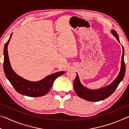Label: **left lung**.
Instances as JSON below:
<instances>
[{"label": "left lung", "instance_id": "1", "mask_svg": "<svg viewBox=\"0 0 129 129\" xmlns=\"http://www.w3.org/2000/svg\"><path fill=\"white\" fill-rule=\"evenodd\" d=\"M111 33L116 38L118 41L120 43L119 36L118 35L116 31L114 29L111 30ZM122 47L123 52H122V54L121 69H120L119 73L118 75L117 76V77L115 78V80L110 84L108 85V86L97 89H89L84 86L81 83L78 74L76 73V77L75 81H74L73 87L76 94L80 97L89 101L96 102L107 99L114 93V91L117 89L119 83L123 79V77L125 75L126 67L125 61H124L125 51H124L123 47L122 45Z\"/></svg>", "mask_w": 129, "mask_h": 129}]
</instances>
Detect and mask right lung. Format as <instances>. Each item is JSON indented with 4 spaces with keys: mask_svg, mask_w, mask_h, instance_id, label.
<instances>
[{
    "mask_svg": "<svg viewBox=\"0 0 129 129\" xmlns=\"http://www.w3.org/2000/svg\"><path fill=\"white\" fill-rule=\"evenodd\" d=\"M11 34L9 39L4 45L3 69L5 75L15 90L22 95L36 97L44 95L50 90L54 81L65 73V71L58 72L47 76L38 81H30L19 76L15 72L11 65L7 51L8 45L11 38Z\"/></svg>",
    "mask_w": 129,
    "mask_h": 129,
    "instance_id": "add662e5",
    "label": "right lung"
}]
</instances>
